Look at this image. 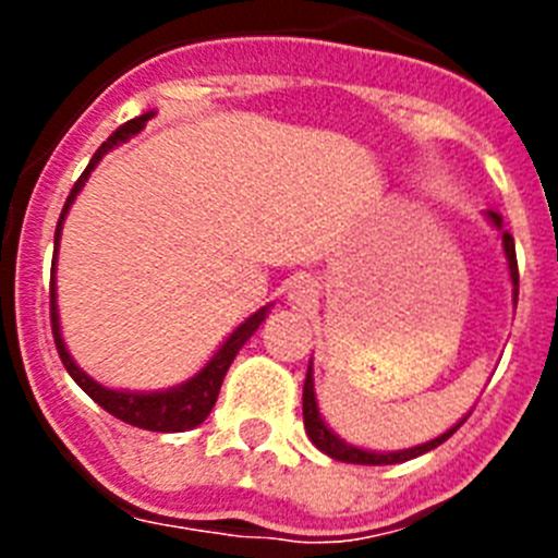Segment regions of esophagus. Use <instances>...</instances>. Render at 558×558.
<instances>
[{
    "label": "esophagus",
    "mask_w": 558,
    "mask_h": 558,
    "mask_svg": "<svg viewBox=\"0 0 558 558\" xmlns=\"http://www.w3.org/2000/svg\"><path fill=\"white\" fill-rule=\"evenodd\" d=\"M315 284L310 282V279H304V276H299V279H293L290 282V290H288V302L293 304V307H313L315 302Z\"/></svg>",
    "instance_id": "esophagus-1"
}]
</instances>
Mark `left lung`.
<instances>
[{
    "mask_svg": "<svg viewBox=\"0 0 558 558\" xmlns=\"http://www.w3.org/2000/svg\"><path fill=\"white\" fill-rule=\"evenodd\" d=\"M486 218L489 223L500 231V240H502V254H506V263H509V276H511V284H514V304H517V293H520V270H517V251H514V236L509 231H502V218L497 211H486ZM302 408H304V430H307L310 441L322 452H327L329 458L335 461H343V463H366V466H383V463H402V461H411L416 456H425V452L436 450L438 445H445L447 438L458 430V427L466 422V416L461 422L450 427L447 433L441 436L430 438L425 445H416L411 450H393V452H377V450H363V447H354L349 441L338 436L332 427L324 422L322 411H318V399H315V383H313V363L307 366V379H304V397H302Z\"/></svg>",
    "mask_w": 558,
    "mask_h": 558,
    "instance_id": "8db88e82",
    "label": "left lung"
}]
</instances>
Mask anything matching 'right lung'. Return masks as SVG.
<instances>
[{
  "instance_id": "1",
  "label": "right lung",
  "mask_w": 558,
  "mask_h": 558,
  "mask_svg": "<svg viewBox=\"0 0 558 558\" xmlns=\"http://www.w3.org/2000/svg\"><path fill=\"white\" fill-rule=\"evenodd\" d=\"M150 117H153V111H147V113H142V117H136V120H131V122H125V125L117 128V131L108 136V142H102L100 150L92 156V161H88V167L83 170L81 179H77V184L72 186V192H69V198H66V204H63V211H61V218H58V229H56V256H52V282H49V310H52V313L49 315H52V338H56L58 354H61L69 377L75 379L77 386H81L88 397L95 399L102 411H108L111 416L122 418L125 425L142 427V430L184 433V430H192V427H198L201 422L209 416V411L215 408V402H218L220 386H223V377H226V372H229L231 360L236 357V352L243 349L245 340H248L251 335L259 329V324L265 322V315L270 313V304L268 307H259L254 315H248V318H245V322L240 324V327H236L234 332L223 340V343H220L218 352L211 354L209 363H206V366L201 368L195 377H190L186 383H181V386L165 388V391H117V388L100 386L95 377H88V374L77 366L75 360H72L66 343H63L61 318H58L56 265H58V245H61L63 220H66L69 209H72V204H75L77 192L83 190V184L88 181L92 170H95V167L102 161V156H106L108 150H113L117 145H122V142L131 140V136H136V133L145 128V122L150 120Z\"/></svg>"
}]
</instances>
